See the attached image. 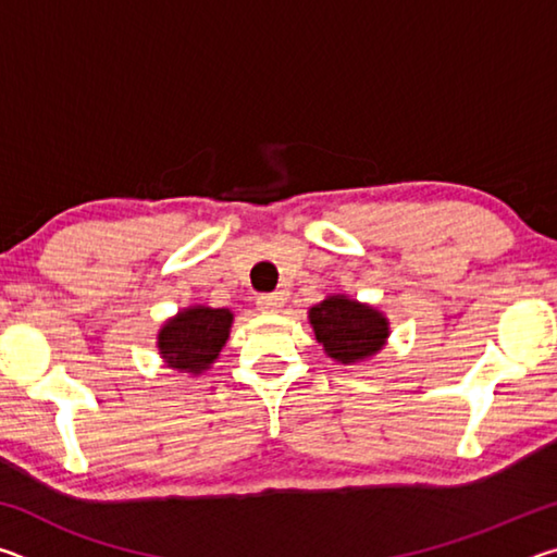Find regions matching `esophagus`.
I'll list each match as a JSON object with an SVG mask.
<instances>
[{
	"label": "esophagus",
	"mask_w": 557,
	"mask_h": 557,
	"mask_svg": "<svg viewBox=\"0 0 557 557\" xmlns=\"http://www.w3.org/2000/svg\"><path fill=\"white\" fill-rule=\"evenodd\" d=\"M282 305H285V295H282V292H272V295L258 297V309L262 314H275L280 312Z\"/></svg>",
	"instance_id": "esophagus-1"
}]
</instances>
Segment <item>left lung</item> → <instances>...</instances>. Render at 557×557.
I'll use <instances>...</instances> for the list:
<instances>
[{
	"label": "left lung",
	"mask_w": 557,
	"mask_h": 557,
	"mask_svg": "<svg viewBox=\"0 0 557 557\" xmlns=\"http://www.w3.org/2000/svg\"><path fill=\"white\" fill-rule=\"evenodd\" d=\"M309 324L324 354L342 366H356L381 354L391 336V322L381 309L348 295H329L309 307Z\"/></svg>",
	"instance_id": "1"
}]
</instances>
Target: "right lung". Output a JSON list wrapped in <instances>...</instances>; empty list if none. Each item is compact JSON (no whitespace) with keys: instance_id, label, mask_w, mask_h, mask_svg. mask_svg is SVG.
Here are the masks:
<instances>
[{"instance_id":"1","label":"right lung","mask_w":557,"mask_h":557,"mask_svg":"<svg viewBox=\"0 0 557 557\" xmlns=\"http://www.w3.org/2000/svg\"><path fill=\"white\" fill-rule=\"evenodd\" d=\"M233 312L206 305H188L159 326L157 351L166 369L201 375L221 356L231 336Z\"/></svg>"}]
</instances>
